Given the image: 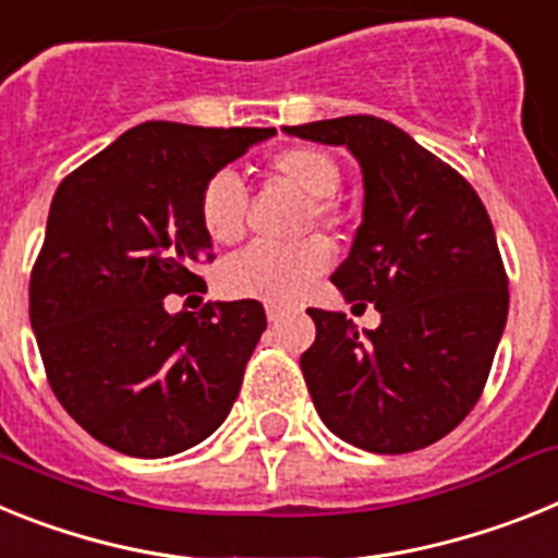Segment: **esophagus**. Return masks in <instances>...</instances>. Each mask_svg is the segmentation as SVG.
<instances>
[{
	"label": "esophagus",
	"mask_w": 558,
	"mask_h": 558,
	"mask_svg": "<svg viewBox=\"0 0 558 558\" xmlns=\"http://www.w3.org/2000/svg\"><path fill=\"white\" fill-rule=\"evenodd\" d=\"M266 317H269V323H280L286 317V312L280 306H266Z\"/></svg>",
	"instance_id": "1"
}]
</instances>
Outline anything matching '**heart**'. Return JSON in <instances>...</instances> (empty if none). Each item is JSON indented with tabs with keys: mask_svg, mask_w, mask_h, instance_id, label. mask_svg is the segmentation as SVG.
Instances as JSON below:
<instances>
[{
	"mask_svg": "<svg viewBox=\"0 0 558 558\" xmlns=\"http://www.w3.org/2000/svg\"><path fill=\"white\" fill-rule=\"evenodd\" d=\"M266 173L306 196L303 225H328L333 216L331 196L339 191V165L331 154L314 145H292L266 162ZM198 221L216 244H232L244 235L246 191L232 173L210 177L198 193ZM331 266V246L323 239H308L294 246H250L227 260L219 272V289L227 298L294 303L308 286Z\"/></svg>",
	"mask_w": 558,
	"mask_h": 558,
	"instance_id": "b5f03b06",
	"label": "heart"
}]
</instances>
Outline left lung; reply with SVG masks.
I'll list each match as a JSON object with an SVG mask.
<instances>
[{
    "label": "left lung",
    "instance_id": "obj_1",
    "mask_svg": "<svg viewBox=\"0 0 558 558\" xmlns=\"http://www.w3.org/2000/svg\"><path fill=\"white\" fill-rule=\"evenodd\" d=\"M286 134L360 159L362 225L331 280L381 314L362 337L345 314L308 308L317 337L300 367L319 418L367 452L429 447L472 413L506 328L508 275L486 207L452 165L373 114Z\"/></svg>",
    "mask_w": 558,
    "mask_h": 558
}]
</instances>
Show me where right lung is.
<instances>
[{
  "mask_svg": "<svg viewBox=\"0 0 558 558\" xmlns=\"http://www.w3.org/2000/svg\"><path fill=\"white\" fill-rule=\"evenodd\" d=\"M275 129L151 120L58 185L31 275V326L47 381L95 440L168 458L221 426L266 328L258 300L165 312L213 260L198 193Z\"/></svg>",
  "mask_w": 558,
  "mask_h": 558,
  "instance_id": "1",
  "label": "right lung"
}]
</instances>
